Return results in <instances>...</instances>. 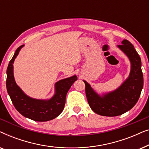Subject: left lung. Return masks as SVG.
<instances>
[{
  "label": "left lung",
  "instance_id": "8db88e82",
  "mask_svg": "<svg viewBox=\"0 0 149 149\" xmlns=\"http://www.w3.org/2000/svg\"><path fill=\"white\" fill-rule=\"evenodd\" d=\"M118 45L130 59L131 71L129 77L116 90L100 95L84 81L85 93L89 107L97 115L115 117L130 111L139 99L143 88V74L141 69V59L134 47L127 40H123Z\"/></svg>",
  "mask_w": 149,
  "mask_h": 149
}]
</instances>
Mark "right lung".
Listing matches in <instances>:
<instances>
[{"mask_svg": "<svg viewBox=\"0 0 149 149\" xmlns=\"http://www.w3.org/2000/svg\"><path fill=\"white\" fill-rule=\"evenodd\" d=\"M23 47L22 45L17 49L8 65L6 81L7 92L16 110L24 117L36 121L54 119L64 110L67 92L77 80V77L74 75L57 82L55 85V94L49 100H37L28 96L16 84L13 76V64Z\"/></svg>", "mask_w": 149, "mask_h": 149, "instance_id": "1", "label": "right lung"}]
</instances>
